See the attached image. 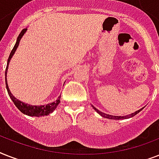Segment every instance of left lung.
I'll list each match as a JSON object with an SVG mask.
<instances>
[{
  "instance_id": "8db88e82",
  "label": "left lung",
  "mask_w": 159,
  "mask_h": 159,
  "mask_svg": "<svg viewBox=\"0 0 159 159\" xmlns=\"http://www.w3.org/2000/svg\"><path fill=\"white\" fill-rule=\"evenodd\" d=\"M92 107L95 109V111H97V113H99L100 115L102 116H103L104 118H108V119H111V120H122V119H126V118H129V117H133V116H134L135 115H137V114L139 112V111H141L142 110H143V108L140 109V110H139V111H135L134 113H132L130 114V115H129V116H111V115H107V114H105L103 113V112H102V111H100L99 110H97V108H95L94 106H92Z\"/></svg>"
}]
</instances>
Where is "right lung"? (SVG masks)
I'll return each instance as SVG.
<instances>
[{
	"instance_id": "1",
	"label": "right lung",
	"mask_w": 159,
	"mask_h": 159,
	"mask_svg": "<svg viewBox=\"0 0 159 159\" xmlns=\"http://www.w3.org/2000/svg\"><path fill=\"white\" fill-rule=\"evenodd\" d=\"M27 29H24L22 30V31L20 32V34H19L18 38H17V40H16V43L14 46L13 49L11 50V54L9 56L8 61H7V66H6V89H7V92H8V94L10 96V97L11 98V100L13 101L14 104L16 105V106L20 110V111L22 112V113L25 114L27 116H47L48 114H50L51 112H53L55 110V108L57 107V105L59 104V100L57 99L55 102H52L50 104L46 105V106H30V105L25 104L23 102H21L20 101H19L16 98L13 97V95L11 94V92H10L9 90L8 85H7V82H6V72H7V68H8V64L10 60L12 57L13 54L16 52V48L19 46V43H20V39L22 38V36L24 35V34L25 33V31Z\"/></svg>"
}]
</instances>
